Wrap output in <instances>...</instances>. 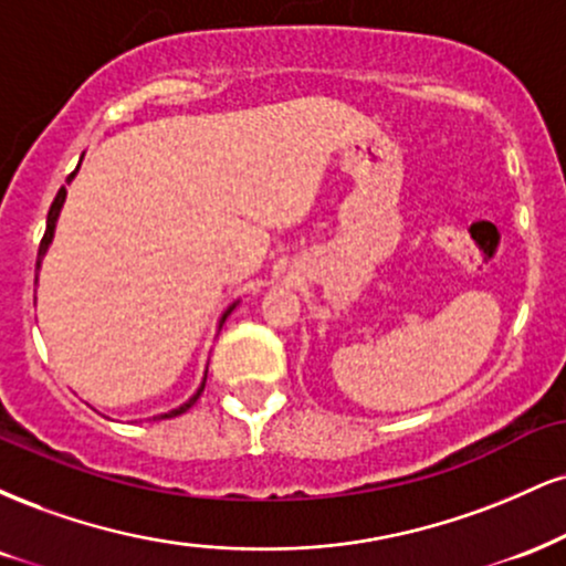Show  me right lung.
<instances>
[{"label": "right lung", "mask_w": 566, "mask_h": 566, "mask_svg": "<svg viewBox=\"0 0 566 566\" xmlns=\"http://www.w3.org/2000/svg\"><path fill=\"white\" fill-rule=\"evenodd\" d=\"M81 166V163H78ZM78 171V168H76ZM76 171H73L71 176H67L65 179V184H71V179L73 176H76ZM63 202H65V187H60V192H57V197H54V202L50 206V213H46V231H44V237H42V242H39V258H36V269L39 265H42V258H44V253H46V248H50V242H52V234H54V223H57V216H60V208H63ZM234 311V305H229V311L223 313L221 316V324L227 322V316L229 313ZM202 387H206V382L200 385V390H197L192 398L187 400V403L184 406H179V408H174V411H168V413H163V419H171V417H179V413H184V411H189V408H192L195 403H197V398H200V392H202Z\"/></svg>", "instance_id": "right-lung-1"}]
</instances>
